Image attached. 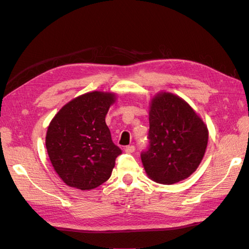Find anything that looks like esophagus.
Here are the masks:
<instances>
[{"instance_id":"1","label":"esophagus","mask_w":249,"mask_h":249,"mask_svg":"<svg viewBox=\"0 0 249 249\" xmlns=\"http://www.w3.org/2000/svg\"><path fill=\"white\" fill-rule=\"evenodd\" d=\"M124 150H125V153H127V154H132V153L135 152V146L134 145H127V146H125Z\"/></svg>"}]
</instances>
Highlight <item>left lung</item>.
<instances>
[{
    "label": "left lung",
    "instance_id": "8db88e82",
    "mask_svg": "<svg viewBox=\"0 0 249 249\" xmlns=\"http://www.w3.org/2000/svg\"><path fill=\"white\" fill-rule=\"evenodd\" d=\"M148 147L143 167L156 183L171 185L190 177L206 153L209 133L195 111L179 96L158 93L150 103Z\"/></svg>",
    "mask_w": 249,
    "mask_h": 249
}]
</instances>
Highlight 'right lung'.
Instances as JSON below:
<instances>
[{"label":"right lung","instance_id":"1","mask_svg":"<svg viewBox=\"0 0 249 249\" xmlns=\"http://www.w3.org/2000/svg\"><path fill=\"white\" fill-rule=\"evenodd\" d=\"M115 100L111 92L85 93L67 103L50 123L48 155L67 186L91 190L111 177L122 149L113 143L105 117Z\"/></svg>","mask_w":249,"mask_h":249}]
</instances>
